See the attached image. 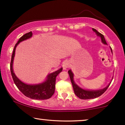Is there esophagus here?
Here are the masks:
<instances>
[{
	"label": "esophagus",
	"instance_id": "34e87169",
	"mask_svg": "<svg viewBox=\"0 0 125 125\" xmlns=\"http://www.w3.org/2000/svg\"><path fill=\"white\" fill-rule=\"evenodd\" d=\"M69 66H70V64H69V62H68V61H65V62H63L62 68L64 70H65L66 68H69Z\"/></svg>",
	"mask_w": 125,
	"mask_h": 125
}]
</instances>
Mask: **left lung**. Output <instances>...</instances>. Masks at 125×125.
<instances>
[{"label": "left lung", "instance_id": "left-lung-1", "mask_svg": "<svg viewBox=\"0 0 125 125\" xmlns=\"http://www.w3.org/2000/svg\"><path fill=\"white\" fill-rule=\"evenodd\" d=\"M92 30H93V31L95 33H96V35L98 36H100L101 37L102 43H104V44H107L106 42L105 39V37H104V35H102V34L97 31L94 28H92ZM111 51H112V48H111ZM68 73H69V74L71 83H72L73 90H74L75 94H76L78 98H80V99H82V100L93 99V98H97V97H100V95H101L102 94H103L104 92L107 90V89L108 88L109 85H110L111 83V82H110V83H109V84L107 85L106 88L102 89L97 90H85L80 88V87L78 86V85L74 83V80H73V73H72V72L71 71V70H69V71H68Z\"/></svg>", "mask_w": 125, "mask_h": 125}]
</instances>
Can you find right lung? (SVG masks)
Returning a JSON list of instances; mask_svg holds the SVG:
<instances>
[{"mask_svg": "<svg viewBox=\"0 0 125 125\" xmlns=\"http://www.w3.org/2000/svg\"><path fill=\"white\" fill-rule=\"evenodd\" d=\"M32 36V32L31 31L24 34L23 36L20 37L18 42L15 44L12 54L11 64H10V70H11V75L13 82L17 88L25 96L33 99V100H47V99L50 98L53 95L54 90H55L56 78L57 75L62 71V68L49 74L47 76V80L44 83L36 85H28L23 83L17 77L15 73H13V61L15 56V49H16L17 45L20 42L31 38Z\"/></svg>", "mask_w": 125, "mask_h": 125, "instance_id": "obj_1", "label": "right lung"}]
</instances>
